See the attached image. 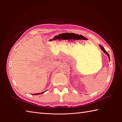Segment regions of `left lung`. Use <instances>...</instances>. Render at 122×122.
Instances as JSON below:
<instances>
[{
  "mask_svg": "<svg viewBox=\"0 0 122 122\" xmlns=\"http://www.w3.org/2000/svg\"><path fill=\"white\" fill-rule=\"evenodd\" d=\"M99 46H100V47L101 48V50H102L103 51V52H104L105 53H106V54L108 56V58H109V60H110V59H109V54H108L107 52H106V50H105V49L104 48H103V46H102L101 45H99Z\"/></svg>",
  "mask_w": 122,
  "mask_h": 122,
  "instance_id": "8db88e82",
  "label": "left lung"
}]
</instances>
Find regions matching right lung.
Segmentation results:
<instances>
[{"label":"right lung","instance_id":"obj_1","mask_svg":"<svg viewBox=\"0 0 122 122\" xmlns=\"http://www.w3.org/2000/svg\"><path fill=\"white\" fill-rule=\"evenodd\" d=\"M45 92H46V91H44V92H42V93H37V94H32V95H37L42 94H43V93H45Z\"/></svg>","mask_w":122,"mask_h":122}]
</instances>
